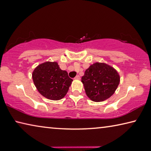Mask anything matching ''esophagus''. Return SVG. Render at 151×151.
<instances>
[{
    "instance_id": "obj_1",
    "label": "esophagus",
    "mask_w": 151,
    "mask_h": 151,
    "mask_svg": "<svg viewBox=\"0 0 151 151\" xmlns=\"http://www.w3.org/2000/svg\"><path fill=\"white\" fill-rule=\"evenodd\" d=\"M75 79H76V80H79V79H80V76H78V75H76V76H75Z\"/></svg>"
}]
</instances>
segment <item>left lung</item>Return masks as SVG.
<instances>
[{
    "label": "left lung",
    "mask_w": 151,
    "mask_h": 151,
    "mask_svg": "<svg viewBox=\"0 0 151 151\" xmlns=\"http://www.w3.org/2000/svg\"><path fill=\"white\" fill-rule=\"evenodd\" d=\"M119 81L116 69L100 63L91 65L81 78L87 97L95 102L104 101L111 97L118 88Z\"/></svg>",
    "instance_id": "left-lung-1"
}]
</instances>
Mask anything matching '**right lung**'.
Masks as SVG:
<instances>
[{
	"label": "right lung",
	"instance_id": "1",
	"mask_svg": "<svg viewBox=\"0 0 151 151\" xmlns=\"http://www.w3.org/2000/svg\"><path fill=\"white\" fill-rule=\"evenodd\" d=\"M32 78L40 94L54 101L65 96L73 81L56 62H45L38 65L33 72Z\"/></svg>",
	"mask_w": 151,
	"mask_h": 151
}]
</instances>
